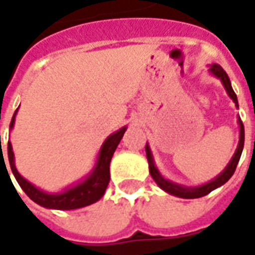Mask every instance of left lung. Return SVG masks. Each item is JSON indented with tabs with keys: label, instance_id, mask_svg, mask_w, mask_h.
Masks as SVG:
<instances>
[{
	"label": "left lung",
	"instance_id": "obj_1",
	"mask_svg": "<svg viewBox=\"0 0 255 255\" xmlns=\"http://www.w3.org/2000/svg\"><path fill=\"white\" fill-rule=\"evenodd\" d=\"M210 72L216 75L217 78L221 79V82L224 84L225 90H227V93L230 95L231 98L234 100V102L238 106V98H236L235 91L232 90V86H231L230 78H228V75L225 72L223 68L217 65V64H213L212 67H210ZM239 122V127H241V139H239V144H238V149H236L235 154L232 157V160L228 164V166L225 168L224 172L217 176L214 180H212L210 183H206V184H203V186H199V187H183V186H179V184H175V183L169 182V180H165L164 177L161 176L160 172L157 171V168L154 165V161H153V155H151V151H150L149 146L146 144V155H147V161H149V169H150V175L151 177L154 179L155 183L160 186L162 190H165L166 192H169L172 195H176V197L180 198H187V199H191V198H201L205 197V195H208L209 192H212L214 188L220 187V186H223L224 183H227L231 179V176L234 175V172H235L236 166H238V162L241 160V155L242 151H243V146H245V127H243V123L239 119L238 120Z\"/></svg>",
	"mask_w": 255,
	"mask_h": 255
}]
</instances>
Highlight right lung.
<instances>
[{"label":"right lung","instance_id":"right-lung-1","mask_svg":"<svg viewBox=\"0 0 255 255\" xmlns=\"http://www.w3.org/2000/svg\"><path fill=\"white\" fill-rule=\"evenodd\" d=\"M14 115L12 117L10 126H9L10 128L13 127ZM126 129H127L126 127L122 128L117 132L112 133L111 136L106 139L105 143H104L100 151L98 162H97V166H95L93 173L83 183L69 188L67 191H64L63 194H56V195L54 194H46V192L34 187L30 182L25 180L24 177L20 176V173L16 169V166H14L13 151H12L10 142H8L9 165H10V169L13 172L14 177H16L20 187L23 188V191L38 205H41L43 208L58 209V210H71V209L83 208V206H87V205L97 202L104 195V192H105L106 187L109 184V179H111L109 164H111L112 155L115 153L117 144L120 143ZM5 168H6V165H5Z\"/></svg>","mask_w":255,"mask_h":255}]
</instances>
